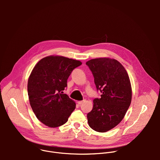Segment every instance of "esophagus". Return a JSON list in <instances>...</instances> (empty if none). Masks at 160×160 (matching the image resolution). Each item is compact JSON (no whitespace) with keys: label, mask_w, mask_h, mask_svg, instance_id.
I'll return each instance as SVG.
<instances>
[{"label":"esophagus","mask_w":160,"mask_h":160,"mask_svg":"<svg viewBox=\"0 0 160 160\" xmlns=\"http://www.w3.org/2000/svg\"><path fill=\"white\" fill-rule=\"evenodd\" d=\"M85 102V100H83V101H78V104H79V105H81V104H82L83 102Z\"/></svg>","instance_id":"1"}]
</instances>
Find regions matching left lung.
<instances>
[{"mask_svg":"<svg viewBox=\"0 0 160 160\" xmlns=\"http://www.w3.org/2000/svg\"><path fill=\"white\" fill-rule=\"evenodd\" d=\"M86 64L92 72L101 98L93 101V108L87 114L89 127L99 132L115 127L124 118L132 101V87L123 65L115 59H90Z\"/></svg>","mask_w":160,"mask_h":160,"instance_id":"1","label":"left lung"}]
</instances>
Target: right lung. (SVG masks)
Returning a JSON list of instances; mask_svg holds the SVG:
<instances>
[{
	"instance_id": "right-lung-1",
	"label": "right lung",
	"mask_w": 160,
	"mask_h": 160,
	"mask_svg": "<svg viewBox=\"0 0 160 160\" xmlns=\"http://www.w3.org/2000/svg\"><path fill=\"white\" fill-rule=\"evenodd\" d=\"M82 62L60 56H49L35 66L28 80L30 106L39 121L55 128L67 122L76 107L68 95L63 94L67 80Z\"/></svg>"
}]
</instances>
